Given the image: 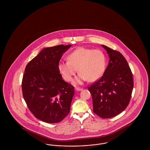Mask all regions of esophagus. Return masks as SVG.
Wrapping results in <instances>:
<instances>
[{
	"label": "esophagus",
	"instance_id": "1",
	"mask_svg": "<svg viewBox=\"0 0 150 150\" xmlns=\"http://www.w3.org/2000/svg\"><path fill=\"white\" fill-rule=\"evenodd\" d=\"M75 90L76 91H81L83 90V89L81 88H80V87H77L75 88Z\"/></svg>",
	"mask_w": 150,
	"mask_h": 150
}]
</instances>
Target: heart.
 I'll return each instance as SVG.
<instances>
[{
	"mask_svg": "<svg viewBox=\"0 0 150 150\" xmlns=\"http://www.w3.org/2000/svg\"><path fill=\"white\" fill-rule=\"evenodd\" d=\"M67 61L60 62L58 68L65 80L71 81L78 71V76L73 81L75 85L82 84L88 80L94 82L100 78L106 68V57L99 50L80 47L67 56Z\"/></svg>",
	"mask_w": 150,
	"mask_h": 150,
	"instance_id": "b5f03b06",
	"label": "heart"
}]
</instances>
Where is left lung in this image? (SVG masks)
<instances>
[{
	"instance_id": "1",
	"label": "left lung",
	"mask_w": 150,
	"mask_h": 150,
	"mask_svg": "<svg viewBox=\"0 0 150 150\" xmlns=\"http://www.w3.org/2000/svg\"><path fill=\"white\" fill-rule=\"evenodd\" d=\"M110 58L103 76L88 88L93 100V112L103 119L120 114L128 105L133 78L126 59L117 51L104 45Z\"/></svg>"
}]
</instances>
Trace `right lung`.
<instances>
[{
	"label": "right lung",
	"instance_id": "add662e5",
	"mask_svg": "<svg viewBox=\"0 0 150 150\" xmlns=\"http://www.w3.org/2000/svg\"><path fill=\"white\" fill-rule=\"evenodd\" d=\"M71 47L45 48L26 66L22 81L23 97L33 114L44 122H61L70 111L74 87L62 79L58 66Z\"/></svg>",
	"mask_w": 150,
	"mask_h": 150
}]
</instances>
